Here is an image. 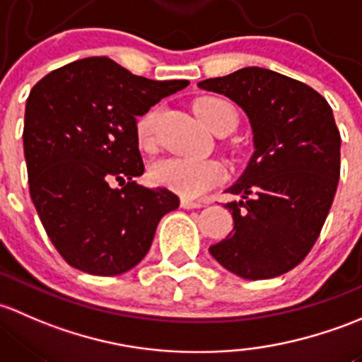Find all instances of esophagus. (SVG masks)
Returning a JSON list of instances; mask_svg holds the SVG:
<instances>
[{"mask_svg":"<svg viewBox=\"0 0 362 362\" xmlns=\"http://www.w3.org/2000/svg\"><path fill=\"white\" fill-rule=\"evenodd\" d=\"M204 204L200 200H192V199H181V207L182 209H199Z\"/></svg>","mask_w":362,"mask_h":362,"instance_id":"1","label":"esophagus"}]
</instances>
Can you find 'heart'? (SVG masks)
<instances>
[{"label": "heart", "instance_id": "1", "mask_svg": "<svg viewBox=\"0 0 362 362\" xmlns=\"http://www.w3.org/2000/svg\"><path fill=\"white\" fill-rule=\"evenodd\" d=\"M195 113L207 127L214 129L225 115L237 118L235 107L225 99L202 98L195 103ZM158 110L151 107L137 120V141L143 148H150L155 141V125ZM225 169L218 160L192 158V156H167L156 160L150 167V177L155 185L165 186L182 197H199L223 177Z\"/></svg>", "mask_w": 362, "mask_h": 362}]
</instances>
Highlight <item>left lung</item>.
<instances>
[{"label":"left lung","instance_id":"1","mask_svg":"<svg viewBox=\"0 0 362 362\" xmlns=\"http://www.w3.org/2000/svg\"><path fill=\"white\" fill-rule=\"evenodd\" d=\"M199 88L244 110L252 151L226 192L233 230L209 252L249 281L286 274L317 240L340 180V132L327 100L308 85L264 68L209 78Z\"/></svg>","mask_w":362,"mask_h":362}]
</instances>
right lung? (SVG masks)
Listing matches in <instances>:
<instances>
[{
	"label": "right lung",
	"mask_w": 362,
	"mask_h": 362,
	"mask_svg": "<svg viewBox=\"0 0 362 362\" xmlns=\"http://www.w3.org/2000/svg\"><path fill=\"white\" fill-rule=\"evenodd\" d=\"M188 83L87 57L33 87L22 134L29 193L71 267L103 277L125 274L150 251L160 219L180 207L167 188L134 181L144 173L136 127L137 117ZM115 179L122 189L110 186Z\"/></svg>",
	"instance_id": "right-lung-1"
}]
</instances>
